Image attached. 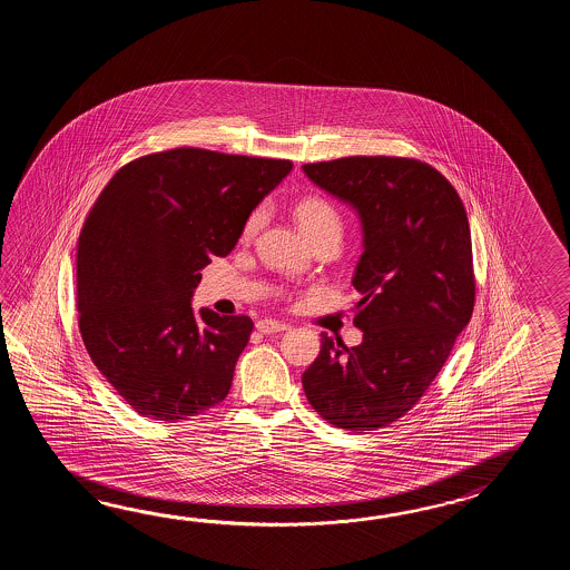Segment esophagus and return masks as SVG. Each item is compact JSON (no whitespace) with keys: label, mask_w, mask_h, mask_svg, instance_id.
Returning <instances> with one entry per match:
<instances>
[{"label":"esophagus","mask_w":570,"mask_h":570,"mask_svg":"<svg viewBox=\"0 0 570 570\" xmlns=\"http://www.w3.org/2000/svg\"><path fill=\"white\" fill-rule=\"evenodd\" d=\"M256 330H258L261 334H275V332L287 330V326L281 324V322H275V320H258V322H256Z\"/></svg>","instance_id":"34e87169"}]
</instances>
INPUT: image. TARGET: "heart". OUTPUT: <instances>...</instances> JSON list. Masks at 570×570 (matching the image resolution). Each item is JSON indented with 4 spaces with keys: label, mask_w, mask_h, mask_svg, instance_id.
I'll list each match as a JSON object with an SVG mask.
<instances>
[{
    "label": "heart",
    "mask_w": 570,
    "mask_h": 570,
    "mask_svg": "<svg viewBox=\"0 0 570 570\" xmlns=\"http://www.w3.org/2000/svg\"><path fill=\"white\" fill-rule=\"evenodd\" d=\"M295 218L299 222L302 230L309 240L326 232L342 230V218H340L336 206L322 197V195H305L295 204ZM263 224V209H255L248 218L244 219L243 240H250Z\"/></svg>",
    "instance_id": "obj_1"
}]
</instances>
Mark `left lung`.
<instances>
[{
  "instance_id": "obj_1",
  "label": "left lung",
  "mask_w": 570,
  "mask_h": 570,
  "mask_svg": "<svg viewBox=\"0 0 570 570\" xmlns=\"http://www.w3.org/2000/svg\"><path fill=\"white\" fill-rule=\"evenodd\" d=\"M303 170L348 202L364 232L352 277L363 342L348 348L324 332L303 391L327 424L363 434L422 400L473 315L469 218L452 183L417 158L344 157Z\"/></svg>"
}]
</instances>
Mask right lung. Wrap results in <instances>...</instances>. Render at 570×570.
Instances as JSON below:
<instances>
[{
  "instance_id": "obj_1",
  "label": "right lung",
  "mask_w": 570,
  "mask_h": 570,
  "mask_svg": "<svg viewBox=\"0 0 570 570\" xmlns=\"http://www.w3.org/2000/svg\"><path fill=\"white\" fill-rule=\"evenodd\" d=\"M291 167L179 146L126 163L89 209L77 244L79 332L142 417L173 424L226 400L255 324L212 309L197 317L191 295Z\"/></svg>"
}]
</instances>
